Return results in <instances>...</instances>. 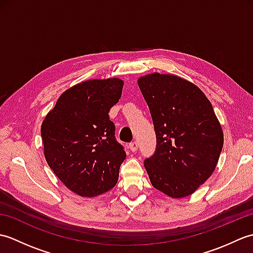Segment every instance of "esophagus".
<instances>
[{
	"label": "esophagus",
	"mask_w": 253,
	"mask_h": 253,
	"mask_svg": "<svg viewBox=\"0 0 253 253\" xmlns=\"http://www.w3.org/2000/svg\"><path fill=\"white\" fill-rule=\"evenodd\" d=\"M129 148H130V150H131L132 152L137 151V149H138V142H137V141L130 142V143H129Z\"/></svg>",
	"instance_id": "34e87169"
}]
</instances>
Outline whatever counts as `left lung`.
Listing matches in <instances>:
<instances>
[{
	"label": "left lung",
	"mask_w": 253,
	"mask_h": 253,
	"mask_svg": "<svg viewBox=\"0 0 253 253\" xmlns=\"http://www.w3.org/2000/svg\"><path fill=\"white\" fill-rule=\"evenodd\" d=\"M157 136V149L144 160L154 188L171 198L195 192L210 176L223 148V131L202 91L174 75L139 78Z\"/></svg>",
	"instance_id": "left-lung-1"
}]
</instances>
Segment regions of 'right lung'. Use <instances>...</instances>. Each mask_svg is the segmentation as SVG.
<instances>
[{
    "instance_id": "1",
    "label": "right lung",
    "mask_w": 253,
    "mask_h": 253,
    "mask_svg": "<svg viewBox=\"0 0 253 253\" xmlns=\"http://www.w3.org/2000/svg\"><path fill=\"white\" fill-rule=\"evenodd\" d=\"M123 85L118 78L74 85L42 123L47 164L68 189L82 197L99 196L118 180L126 152L116 140L109 112L121 99Z\"/></svg>"
}]
</instances>
